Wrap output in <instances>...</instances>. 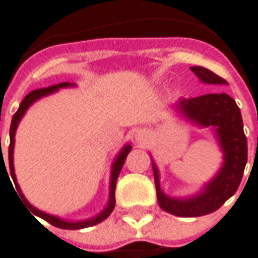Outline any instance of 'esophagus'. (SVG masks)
<instances>
[{"instance_id":"34e87169","label":"esophagus","mask_w":258,"mask_h":258,"mask_svg":"<svg viewBox=\"0 0 258 258\" xmlns=\"http://www.w3.org/2000/svg\"><path fill=\"white\" fill-rule=\"evenodd\" d=\"M148 138V133L145 132V131H141L139 135H138V141H145Z\"/></svg>"}]
</instances>
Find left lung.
Masks as SVG:
<instances>
[{
    "instance_id": "1",
    "label": "left lung",
    "mask_w": 258,
    "mask_h": 258,
    "mask_svg": "<svg viewBox=\"0 0 258 258\" xmlns=\"http://www.w3.org/2000/svg\"><path fill=\"white\" fill-rule=\"evenodd\" d=\"M195 75L209 85H227L223 78L203 67H191ZM173 109L184 120L199 127H210L223 152L219 172L203 189L189 198H170L160 189V176L152 159L159 206L179 217H199L213 213L237 191L247 163V139L243 119L234 99L227 93H207L199 98H180Z\"/></svg>"
}]
</instances>
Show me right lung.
I'll use <instances>...</instances> for the list:
<instances>
[{
  "instance_id": "1",
  "label": "right lung",
  "mask_w": 258,
  "mask_h": 258,
  "mask_svg": "<svg viewBox=\"0 0 258 258\" xmlns=\"http://www.w3.org/2000/svg\"><path fill=\"white\" fill-rule=\"evenodd\" d=\"M71 86H75V84H71V82H62V84L58 85H52V86H48V88H44V89H36V91H32V92H29L22 102H21L20 108L18 110L15 112V115L12 116L11 120V127H10V148H8V160H10V172H7V167H5V162H4V157H1V162L0 165L3 163L5 167V172L7 174L10 173L12 177V181H14V184H15V190L20 193V196L22 200H24V203H27V207L32 210V214H35L38 217H41V219H44L45 222H48L49 224H52L55 227H59V229H65V230H78V229H86V227H91V226H95V224H98V223L103 222L106 217H109V214L113 212V209H115V189H116V180L117 177H119V173H120V170H122V166L125 163V159L127 156V153L132 150V146H131V143H126L125 146L120 149V152L117 153V156L115 157V160H113V163H112V169H110V183H109V200H108V205L106 207L102 210L101 213H98L96 216H93L91 219H86V220H77V222H72V220H63V219H60V217H56V216H53V214L49 213H45L42 210H38L36 207L29 203L28 200L25 199L24 196V193L21 191L20 189V184H18V181H17V176H15V170H14V145H15V132H17V127L20 125L21 119L24 117L25 115V112L28 110V108L36 102L38 99H41V98H44V96H48V95H51V93L56 92V91H59L62 88H71ZM0 148H1V138H0ZM8 179H10V176H8ZM14 190V191H15Z\"/></svg>"
}]
</instances>
